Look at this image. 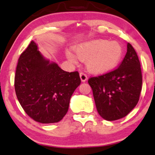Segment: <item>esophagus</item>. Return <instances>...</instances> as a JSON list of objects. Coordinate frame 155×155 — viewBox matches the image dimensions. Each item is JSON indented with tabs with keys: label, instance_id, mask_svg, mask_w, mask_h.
Wrapping results in <instances>:
<instances>
[{
	"label": "esophagus",
	"instance_id": "34e87169",
	"mask_svg": "<svg viewBox=\"0 0 155 155\" xmlns=\"http://www.w3.org/2000/svg\"><path fill=\"white\" fill-rule=\"evenodd\" d=\"M79 76H80V79H81V81H82V82H84V81H86L87 80V76L85 74H84V73H80Z\"/></svg>",
	"mask_w": 155,
	"mask_h": 155
}]
</instances>
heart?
<instances>
[{"label": "heart", "mask_w": 155, "mask_h": 155, "mask_svg": "<svg viewBox=\"0 0 155 155\" xmlns=\"http://www.w3.org/2000/svg\"><path fill=\"white\" fill-rule=\"evenodd\" d=\"M76 56L71 51H65L67 59L73 63L78 59L85 61L87 70L95 74H101L113 70L120 63L123 49L119 42L106 39H96L84 42L74 48Z\"/></svg>", "instance_id": "obj_1"}]
</instances>
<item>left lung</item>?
I'll list each match as a JSON object with an SVG mask.
<instances>
[{
	"instance_id": "1",
	"label": "left lung",
	"mask_w": 155,
	"mask_h": 155,
	"mask_svg": "<svg viewBox=\"0 0 155 155\" xmlns=\"http://www.w3.org/2000/svg\"><path fill=\"white\" fill-rule=\"evenodd\" d=\"M116 70L88 80L97 112L104 120L123 118L138 104L141 91L142 74L138 55L130 44Z\"/></svg>"
}]
</instances>
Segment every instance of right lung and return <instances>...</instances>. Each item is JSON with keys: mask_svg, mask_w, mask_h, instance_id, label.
Segmentation results:
<instances>
[{"mask_svg": "<svg viewBox=\"0 0 155 155\" xmlns=\"http://www.w3.org/2000/svg\"><path fill=\"white\" fill-rule=\"evenodd\" d=\"M80 84L79 72H66L50 62L33 41L19 57L15 77L16 95L25 113L36 122L49 124L61 120Z\"/></svg>", "mask_w": 155, "mask_h": 155, "instance_id": "obj_1", "label": "right lung"}]
</instances>
